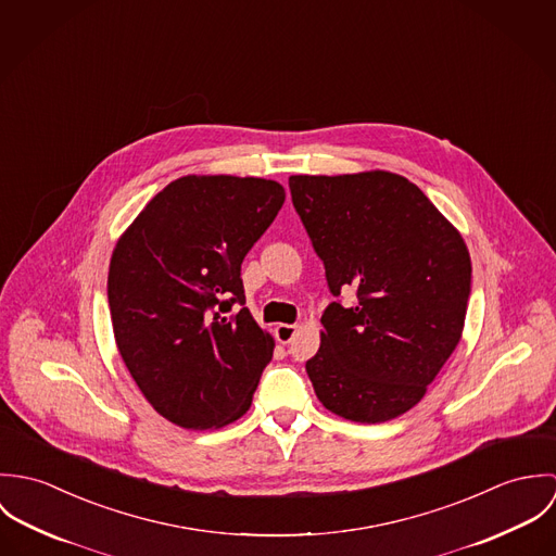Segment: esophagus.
Instances as JSON below:
<instances>
[{
	"instance_id": "34e87169",
	"label": "esophagus",
	"mask_w": 556,
	"mask_h": 556,
	"mask_svg": "<svg viewBox=\"0 0 556 556\" xmlns=\"http://www.w3.org/2000/svg\"><path fill=\"white\" fill-rule=\"evenodd\" d=\"M295 333H298V325L278 323V325L274 327V336H276V340H278L280 344H289V342L295 338Z\"/></svg>"
}]
</instances>
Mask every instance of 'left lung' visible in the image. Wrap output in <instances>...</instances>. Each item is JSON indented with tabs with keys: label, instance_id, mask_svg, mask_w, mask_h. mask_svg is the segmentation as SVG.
<instances>
[{
	"label": "left lung",
	"instance_id": "8db88e82",
	"mask_svg": "<svg viewBox=\"0 0 556 556\" xmlns=\"http://www.w3.org/2000/svg\"><path fill=\"white\" fill-rule=\"evenodd\" d=\"M293 205L333 298L306 362L320 404L383 424L413 408L458 346L471 295L460 231L406 177L390 170L291 175Z\"/></svg>",
	"mask_w": 556,
	"mask_h": 556
}]
</instances>
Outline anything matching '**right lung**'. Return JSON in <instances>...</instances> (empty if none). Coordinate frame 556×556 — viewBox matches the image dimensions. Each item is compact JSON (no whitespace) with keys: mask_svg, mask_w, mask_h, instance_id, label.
<instances>
[{"mask_svg":"<svg viewBox=\"0 0 556 556\" xmlns=\"http://www.w3.org/2000/svg\"><path fill=\"white\" fill-rule=\"evenodd\" d=\"M274 179L186 175L117 239L109 308L119 355L160 415L188 430L223 428L252 404L274 338L243 306L241 261L274 223Z\"/></svg>","mask_w":556,"mask_h":556,"instance_id":"1","label":"right lung"}]
</instances>
